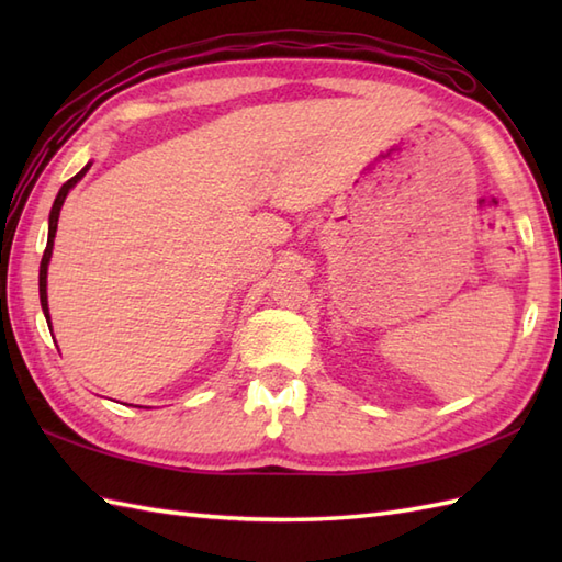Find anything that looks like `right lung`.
I'll return each instance as SVG.
<instances>
[{
	"label": "right lung",
	"mask_w": 562,
	"mask_h": 562,
	"mask_svg": "<svg viewBox=\"0 0 562 562\" xmlns=\"http://www.w3.org/2000/svg\"><path fill=\"white\" fill-rule=\"evenodd\" d=\"M91 169V161L83 166V169L71 176L69 181L59 188V193L53 202V210H50V217H47V246H45V254H43V260H41V272H38V292H41V306H43V314H45V321L47 326H50V308H47V266H50V258H53V246H55V232H57V220H59V210H63L65 200L69 195V190L75 188L83 176H87V171ZM53 328V326H50Z\"/></svg>",
	"instance_id": "1"
}]
</instances>
